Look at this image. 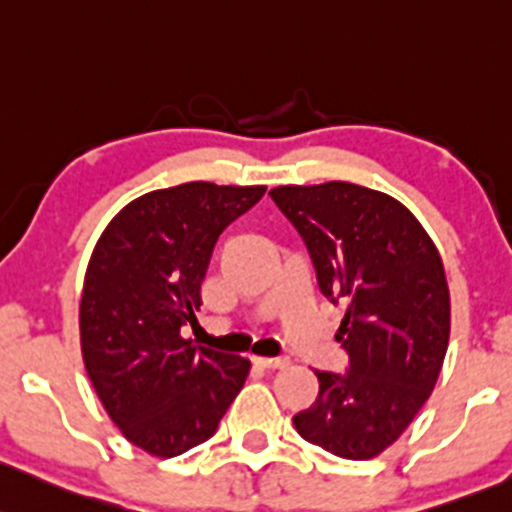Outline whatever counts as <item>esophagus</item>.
Returning a JSON list of instances; mask_svg holds the SVG:
<instances>
[{
    "instance_id": "1",
    "label": "esophagus",
    "mask_w": 512,
    "mask_h": 512,
    "mask_svg": "<svg viewBox=\"0 0 512 512\" xmlns=\"http://www.w3.org/2000/svg\"><path fill=\"white\" fill-rule=\"evenodd\" d=\"M289 360L287 358H255V365L265 370H279V368H287Z\"/></svg>"
}]
</instances>
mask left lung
<instances>
[{
  "instance_id": "8db88e82",
  "label": "left lung",
  "mask_w": 512,
  "mask_h": 512,
  "mask_svg": "<svg viewBox=\"0 0 512 512\" xmlns=\"http://www.w3.org/2000/svg\"><path fill=\"white\" fill-rule=\"evenodd\" d=\"M270 196L304 240L319 292L346 306L336 333L346 373L314 370L319 395L294 414V427L328 454L373 459L405 432L439 378L449 346L441 257L419 220L373 188L328 181Z\"/></svg>"
}]
</instances>
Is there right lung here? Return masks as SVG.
I'll use <instances>...</instances> for the list:
<instances>
[{
    "mask_svg": "<svg viewBox=\"0 0 512 512\" xmlns=\"http://www.w3.org/2000/svg\"><path fill=\"white\" fill-rule=\"evenodd\" d=\"M265 186L208 181L161 188L112 218L95 245L80 299L88 378L134 446L171 459L211 439L250 360L193 346L201 282L225 228Z\"/></svg>",
    "mask_w": 512,
    "mask_h": 512,
    "instance_id": "right-lung-1",
    "label": "right lung"
}]
</instances>
